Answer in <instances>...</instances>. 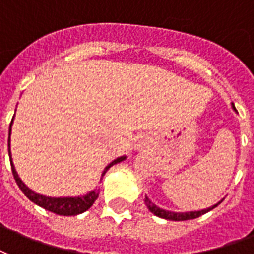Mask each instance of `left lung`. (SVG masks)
<instances>
[{"label": "left lung", "mask_w": 254, "mask_h": 254, "mask_svg": "<svg viewBox=\"0 0 254 254\" xmlns=\"http://www.w3.org/2000/svg\"><path fill=\"white\" fill-rule=\"evenodd\" d=\"M234 110H236V108H234ZM144 203H146V206L148 207V210L151 211V213H154L155 215H158V217H161V218H165V220H170V221H186V220H192V218H197V217H199V215L205 214V213H207V211H210L211 209H214V207L217 206L218 203H221V202H218V203L214 205V206L203 209V210L188 211V213H174V211L159 209V207L156 206V205H154V203H152L147 197L144 198Z\"/></svg>", "instance_id": "obj_1"}]
</instances>
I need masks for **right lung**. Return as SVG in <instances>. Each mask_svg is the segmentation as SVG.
<instances>
[{
    "instance_id": "right-lung-1",
    "label": "right lung",
    "mask_w": 254,
    "mask_h": 254,
    "mask_svg": "<svg viewBox=\"0 0 254 254\" xmlns=\"http://www.w3.org/2000/svg\"><path fill=\"white\" fill-rule=\"evenodd\" d=\"M14 119V116H13ZM13 119L10 122V127H9V139H7V147H10V131H11V123H13ZM9 156H10V165H11V173H13V177L16 179L18 188L21 189V191L25 194L26 197L29 198L30 201L34 202L36 205L44 207L45 210L52 211V213H56L59 215H77L84 213L85 210H88L89 207L92 206L93 202L96 201L99 197L98 190H92L88 194H85L83 197H64V198H52V197H45V195H40V194H36L34 191H32L29 188H26L25 184L22 182L18 177V174L16 173V169L13 166V162H11V155H10V148H9ZM126 156H120V158H116L115 161L111 162L110 165L107 166L104 171L102 173V178L104 177V174L107 173V170L111 167V166L119 163V162L125 161ZM100 178V179H102Z\"/></svg>"
}]
</instances>
